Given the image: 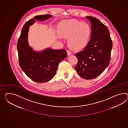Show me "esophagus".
Here are the masks:
<instances>
[{"label":"esophagus","instance_id":"esophagus-1","mask_svg":"<svg viewBox=\"0 0 128 128\" xmlns=\"http://www.w3.org/2000/svg\"><path fill=\"white\" fill-rule=\"evenodd\" d=\"M67 55H68V56H70V55L72 54V52L70 51V50H67Z\"/></svg>","mask_w":128,"mask_h":128}]
</instances>
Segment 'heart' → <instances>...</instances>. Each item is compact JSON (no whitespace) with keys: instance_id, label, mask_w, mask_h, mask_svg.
I'll return each instance as SVG.
<instances>
[{"instance_id":"1","label":"heart","mask_w":128,"mask_h":128,"mask_svg":"<svg viewBox=\"0 0 128 128\" xmlns=\"http://www.w3.org/2000/svg\"><path fill=\"white\" fill-rule=\"evenodd\" d=\"M91 30L88 24L76 20L66 21L59 26L60 36L68 39V44L72 49L78 50L88 44Z\"/></svg>"}]
</instances>
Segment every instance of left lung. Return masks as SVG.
Wrapping results in <instances>:
<instances>
[{"mask_svg": "<svg viewBox=\"0 0 128 128\" xmlns=\"http://www.w3.org/2000/svg\"><path fill=\"white\" fill-rule=\"evenodd\" d=\"M86 18L91 23V39L83 50L76 54L78 62L75 69L83 78L92 79L100 75L108 66L112 42L104 24L93 16Z\"/></svg>", "mask_w": 128, "mask_h": 128, "instance_id": "1", "label": "left lung"}]
</instances>
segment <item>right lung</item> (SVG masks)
I'll return each mask as SVG.
<instances>
[{
  "label": "right lung",
  "instance_id": "1",
  "mask_svg": "<svg viewBox=\"0 0 128 128\" xmlns=\"http://www.w3.org/2000/svg\"><path fill=\"white\" fill-rule=\"evenodd\" d=\"M52 16L50 14L38 15L26 22L18 41L20 66L30 78L37 82H48L53 78L59 62L67 56L65 50H52L49 48L36 52L28 44L29 27L35 22V20L43 21Z\"/></svg>",
  "mask_w": 128,
  "mask_h": 128
}]
</instances>
